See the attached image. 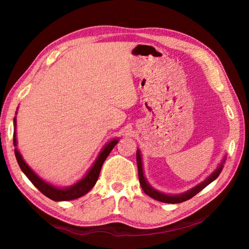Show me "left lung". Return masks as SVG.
<instances>
[{
	"mask_svg": "<svg viewBox=\"0 0 249 249\" xmlns=\"http://www.w3.org/2000/svg\"><path fill=\"white\" fill-rule=\"evenodd\" d=\"M136 160H137V166H138L139 181H140L141 188H142L143 191H144V193L146 195H148L149 197H151L152 199L156 200V201H160V202H162V203H168V204H178V203L185 202V201L193 198L195 195H197L204 188H206L209 184H211L212 181H214L219 177V175L221 174L222 169H223V165H224L225 160H226V156H224V159L222 160V161L217 166V168L206 179H204L202 182H200V184H198L197 186H195L194 188L190 189L189 191H187L185 193L178 194V195L164 194V193H161L158 190H155L153 187H151V185H149V182L147 181V179L144 177V173H143L142 158H141V153H140L139 149H137V151H136Z\"/></svg>",
	"mask_w": 249,
	"mask_h": 249,
	"instance_id": "8db88e82",
	"label": "left lung"
}]
</instances>
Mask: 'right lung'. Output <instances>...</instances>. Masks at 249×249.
Wrapping results in <instances>:
<instances>
[{
	"label": "right lung",
	"mask_w": 249,
	"mask_h": 249,
	"mask_svg": "<svg viewBox=\"0 0 249 249\" xmlns=\"http://www.w3.org/2000/svg\"><path fill=\"white\" fill-rule=\"evenodd\" d=\"M17 114V112H16ZM16 117L14 118V136H13V142H14V146L15 148V156L16 160L18 161V164L21 168V171L25 174V176L29 178V180L32 182V184L40 191L44 196H46L47 198L60 202V201H71L74 200L77 198L83 197L84 195L89 193L93 187L96 185V182L98 180L100 172L102 165L108 158V155L114 148V146L118 143V138L112 139L110 142H108L106 145L104 146L102 151L99 153L97 160L93 163V165L90 166V168L88 171V173L85 175L83 178L80 180H77L75 184L70 186V187H64V188H59L55 187L53 185L49 184V182L45 181L42 179L40 177H39L33 169L25 162L23 160L21 153L19 152L17 148V138H16Z\"/></svg>",
	"instance_id": "add662e5"
}]
</instances>
